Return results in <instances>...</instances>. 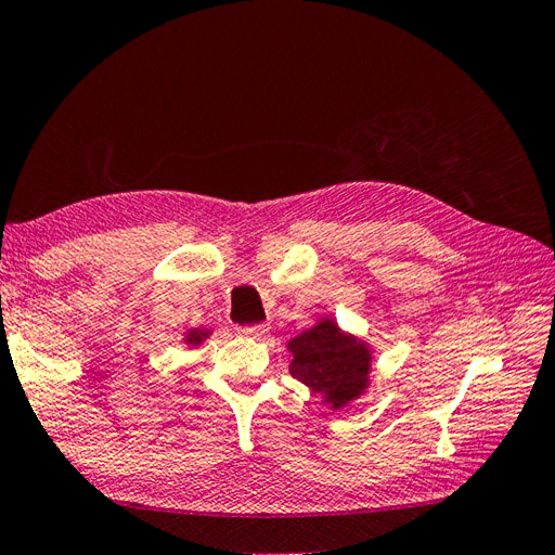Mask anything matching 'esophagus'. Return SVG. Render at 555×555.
<instances>
[{
	"instance_id": "1",
	"label": "esophagus",
	"mask_w": 555,
	"mask_h": 555,
	"mask_svg": "<svg viewBox=\"0 0 555 555\" xmlns=\"http://www.w3.org/2000/svg\"><path fill=\"white\" fill-rule=\"evenodd\" d=\"M237 332L246 338H260L270 332V325H262V323L260 325H242V327H237Z\"/></svg>"
}]
</instances>
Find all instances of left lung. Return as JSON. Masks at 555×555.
<instances>
[{
  "label": "left lung",
  "mask_w": 555,
  "mask_h": 555,
  "mask_svg": "<svg viewBox=\"0 0 555 555\" xmlns=\"http://www.w3.org/2000/svg\"><path fill=\"white\" fill-rule=\"evenodd\" d=\"M288 352L293 378L323 395V403L332 410L350 405L371 385L373 352L369 344L344 332L330 315L291 338Z\"/></svg>",
  "instance_id": "8db88e82"
}]
</instances>
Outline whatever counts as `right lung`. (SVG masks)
Returning <instances> with one entry per match:
<instances>
[{
	"label": "right lung",
	"instance_id": "1",
	"mask_svg": "<svg viewBox=\"0 0 555 555\" xmlns=\"http://www.w3.org/2000/svg\"><path fill=\"white\" fill-rule=\"evenodd\" d=\"M209 334H211V330H186L184 332V344L189 346V348H193V346H201L205 338H209Z\"/></svg>",
	"mask_w": 555,
	"mask_h": 555
}]
</instances>
